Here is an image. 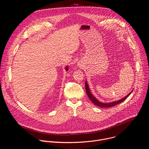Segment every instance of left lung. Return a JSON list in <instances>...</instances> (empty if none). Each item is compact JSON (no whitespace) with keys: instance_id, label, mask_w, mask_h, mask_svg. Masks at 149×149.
<instances>
[{"instance_id":"left-lung-1","label":"left lung","mask_w":149,"mask_h":149,"mask_svg":"<svg viewBox=\"0 0 149 149\" xmlns=\"http://www.w3.org/2000/svg\"><path fill=\"white\" fill-rule=\"evenodd\" d=\"M86 93L88 95V97H89V98L90 99V100L92 101L93 103H94L95 105L98 106V107H102V108H108V107H113V106L117 105L120 103H121V102H123V101H124L127 97L129 96V95L131 94V93H132L130 92L129 94H127V95H126L125 97H124V98H123L121 100H119L118 101H116L114 102H109V103H104V102H101L100 101H99L93 95V94L91 93L90 89H89V87H88V85L87 84V82L86 81Z\"/></svg>"}]
</instances>
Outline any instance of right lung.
I'll use <instances>...</instances> for the list:
<instances>
[{
	"label": "right lung",
	"mask_w": 149,
	"mask_h": 149,
	"mask_svg": "<svg viewBox=\"0 0 149 149\" xmlns=\"http://www.w3.org/2000/svg\"><path fill=\"white\" fill-rule=\"evenodd\" d=\"M65 69H66V71H68V66L66 67V68H65Z\"/></svg>",
	"instance_id": "1"
}]
</instances>
